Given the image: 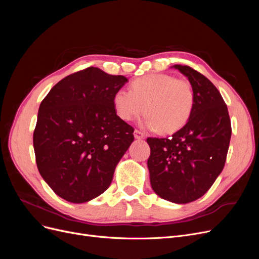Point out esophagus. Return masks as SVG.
Returning <instances> with one entry per match:
<instances>
[{"instance_id": "1", "label": "esophagus", "mask_w": 259, "mask_h": 259, "mask_svg": "<svg viewBox=\"0 0 259 259\" xmlns=\"http://www.w3.org/2000/svg\"><path fill=\"white\" fill-rule=\"evenodd\" d=\"M134 136H135V138H137V139H144L146 136H145V134L143 132H140V131H138V130H135V132H134Z\"/></svg>"}]
</instances>
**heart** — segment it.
<instances>
[{"label": "heart", "instance_id": "1", "mask_svg": "<svg viewBox=\"0 0 259 259\" xmlns=\"http://www.w3.org/2000/svg\"><path fill=\"white\" fill-rule=\"evenodd\" d=\"M195 104L192 84L174 75L155 73L134 80L131 91L120 90L113 96L116 114L132 121L146 114L144 124L160 134H173L189 121Z\"/></svg>", "mask_w": 259, "mask_h": 259}]
</instances>
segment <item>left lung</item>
I'll return each mask as SVG.
<instances>
[{"label":"left lung","mask_w":259,"mask_h":259,"mask_svg":"<svg viewBox=\"0 0 259 259\" xmlns=\"http://www.w3.org/2000/svg\"><path fill=\"white\" fill-rule=\"evenodd\" d=\"M192 84L195 104L185 126L168 138L148 137L153 191L164 200L185 204L205 194L222 173L228 153L231 122L221 93L189 66L175 65Z\"/></svg>","instance_id":"8db88e82"}]
</instances>
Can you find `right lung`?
<instances>
[{
  "label": "right lung",
  "instance_id": "obj_1",
  "mask_svg": "<svg viewBox=\"0 0 259 259\" xmlns=\"http://www.w3.org/2000/svg\"><path fill=\"white\" fill-rule=\"evenodd\" d=\"M127 82L95 67L59 81L42 100L33 132L37 169L52 190L72 203L105 192L134 128L116 114L113 96Z\"/></svg>",
  "mask_w": 259,
  "mask_h": 259
}]
</instances>
